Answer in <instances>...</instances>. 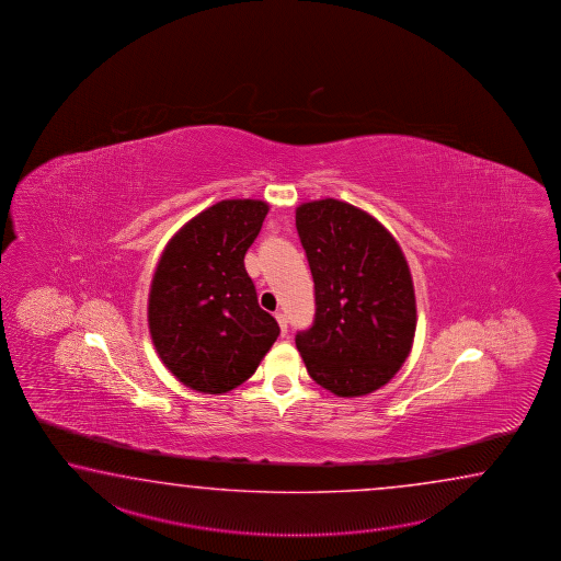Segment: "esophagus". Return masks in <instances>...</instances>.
I'll list each match as a JSON object with an SVG mask.
<instances>
[{"label": "esophagus", "instance_id": "esophagus-1", "mask_svg": "<svg viewBox=\"0 0 561 561\" xmlns=\"http://www.w3.org/2000/svg\"><path fill=\"white\" fill-rule=\"evenodd\" d=\"M275 317L276 321H278V327H280V333L285 336V334L288 333V321H286V317L283 312H276Z\"/></svg>", "mask_w": 561, "mask_h": 561}]
</instances>
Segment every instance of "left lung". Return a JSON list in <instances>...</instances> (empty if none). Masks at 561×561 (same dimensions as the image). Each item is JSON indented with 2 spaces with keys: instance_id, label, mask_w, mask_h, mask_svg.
Returning <instances> with one entry per match:
<instances>
[{
  "instance_id": "8db88e82",
  "label": "left lung",
  "mask_w": 561,
  "mask_h": 561,
  "mask_svg": "<svg viewBox=\"0 0 561 561\" xmlns=\"http://www.w3.org/2000/svg\"><path fill=\"white\" fill-rule=\"evenodd\" d=\"M297 232L314 280V319L298 331L312 381L339 397L373 393L409 357L417 310L397 240L341 201L297 208Z\"/></svg>"
}]
</instances>
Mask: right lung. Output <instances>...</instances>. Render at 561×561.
I'll list each match as a JSON object with an SVG mask.
<instances>
[{"mask_svg": "<svg viewBox=\"0 0 561 561\" xmlns=\"http://www.w3.org/2000/svg\"><path fill=\"white\" fill-rule=\"evenodd\" d=\"M266 213L261 201H222L162 252L148 300L150 334L162 363L194 391L239 387L280 334L244 268Z\"/></svg>", "mask_w": 561, "mask_h": 561, "instance_id": "obj_1", "label": "right lung"}]
</instances>
